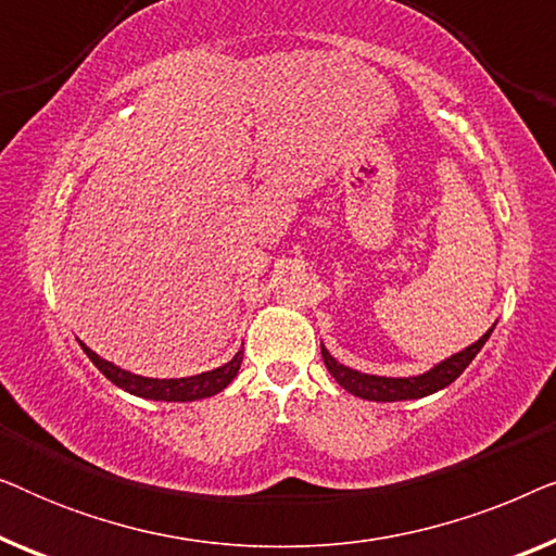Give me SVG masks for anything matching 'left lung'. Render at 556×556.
I'll list each match as a JSON object with an SVG mask.
<instances>
[{"instance_id": "left-lung-1", "label": "left lung", "mask_w": 556, "mask_h": 556, "mask_svg": "<svg viewBox=\"0 0 556 556\" xmlns=\"http://www.w3.org/2000/svg\"><path fill=\"white\" fill-rule=\"evenodd\" d=\"M491 331H493V326L483 333L481 339L476 341V344H470L466 352L451 356V359H445L443 364H438L435 369H430L428 375H420V377L394 379V377L362 375V371H354V369L344 367V364H339L329 352H326L324 344H321V356H324L326 369L331 371V377L337 379V382L344 387L346 392L356 394V397L375 400V402L417 400V397H428V394L443 390V387H447V384H453L455 379L463 375V369L473 362V356L481 352L483 344L491 337Z\"/></svg>"}]
</instances>
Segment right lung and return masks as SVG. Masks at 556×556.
<instances>
[{
  "label": "right lung",
  "mask_w": 556,
  "mask_h": 556,
  "mask_svg": "<svg viewBox=\"0 0 556 556\" xmlns=\"http://www.w3.org/2000/svg\"><path fill=\"white\" fill-rule=\"evenodd\" d=\"M80 346H83V352L88 354V359L96 364L98 371H103V375L109 377L113 384L124 387L126 392L136 394V397L164 400V402H192V400L212 397V394L223 392L225 387L232 382V377L238 375L240 362H242V352H238L230 362L223 364V367L204 371V375L181 377V379H149V377L131 375V371H124V369H118L116 364L101 359V356H98L96 352H90L83 341H80Z\"/></svg>",
  "instance_id": "add662e5"
}]
</instances>
